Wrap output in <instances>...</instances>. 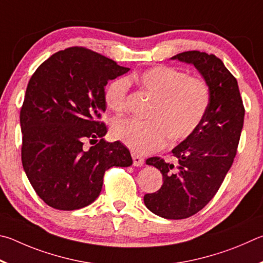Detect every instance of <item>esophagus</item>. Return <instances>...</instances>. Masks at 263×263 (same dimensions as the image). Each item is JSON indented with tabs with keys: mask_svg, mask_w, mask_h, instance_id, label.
<instances>
[{
	"mask_svg": "<svg viewBox=\"0 0 263 263\" xmlns=\"http://www.w3.org/2000/svg\"><path fill=\"white\" fill-rule=\"evenodd\" d=\"M132 156H133V164H134V166H143L144 158L142 157V156L136 155V154H132Z\"/></svg>",
	"mask_w": 263,
	"mask_h": 263,
	"instance_id": "1",
	"label": "esophagus"
}]
</instances>
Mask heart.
I'll return each instance as SVG.
<instances>
[{
  "label": "heart",
  "mask_w": 263,
  "mask_h": 263,
  "mask_svg": "<svg viewBox=\"0 0 263 263\" xmlns=\"http://www.w3.org/2000/svg\"><path fill=\"white\" fill-rule=\"evenodd\" d=\"M133 80L153 98L146 121L117 119L112 135L136 154L155 153L166 144L167 137L181 141L191 136L208 112L211 92L199 77L167 66H156L133 76ZM129 83L117 78L106 87L105 101L117 113L126 108Z\"/></svg>",
  "instance_id": "obj_1"
}]
</instances>
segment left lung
I'll return each mask as SVG.
<instances>
[{"mask_svg":"<svg viewBox=\"0 0 263 263\" xmlns=\"http://www.w3.org/2000/svg\"><path fill=\"white\" fill-rule=\"evenodd\" d=\"M171 59L199 70L211 101L199 128L172 150L176 165L160 157L146 159L163 174V185L144 195V204L163 218L183 219L203 209L219 190L236 157L245 108L236 77L214 54L188 50Z\"/></svg>","mask_w":263,"mask_h":263,"instance_id":"1","label":"left lung"}]
</instances>
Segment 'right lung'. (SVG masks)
<instances>
[{
  "label": "right lung",
  "instance_id": "add662e5",
  "mask_svg": "<svg viewBox=\"0 0 263 263\" xmlns=\"http://www.w3.org/2000/svg\"><path fill=\"white\" fill-rule=\"evenodd\" d=\"M127 71L93 50L70 47L53 54L32 75L21 109L22 163L36 194L52 208L91 204L105 171L133 164L122 143L103 139L107 128L99 121L106 84ZM97 138L98 144L85 148L86 140Z\"/></svg>",
  "mask_w": 263,
  "mask_h": 263
}]
</instances>
